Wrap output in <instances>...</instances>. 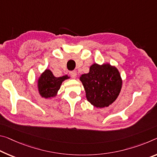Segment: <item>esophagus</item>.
Segmentation results:
<instances>
[{
	"label": "esophagus",
	"instance_id": "34e87169",
	"mask_svg": "<svg viewBox=\"0 0 157 157\" xmlns=\"http://www.w3.org/2000/svg\"><path fill=\"white\" fill-rule=\"evenodd\" d=\"M70 75H71V76L73 78H75L77 77V72L75 71H71V72H70Z\"/></svg>",
	"mask_w": 157,
	"mask_h": 157
}]
</instances>
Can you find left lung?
Here are the masks:
<instances>
[{
	"mask_svg": "<svg viewBox=\"0 0 157 157\" xmlns=\"http://www.w3.org/2000/svg\"><path fill=\"white\" fill-rule=\"evenodd\" d=\"M87 101L97 108L113 103L120 93L122 79L118 69L109 63H94L88 73L79 77Z\"/></svg>",
	"mask_w": 157,
	"mask_h": 157,
	"instance_id": "1",
	"label": "left lung"
}]
</instances>
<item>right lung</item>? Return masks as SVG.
<instances>
[{"instance_id": "right-lung-1", "label": "right lung", "mask_w": 157, "mask_h": 157, "mask_svg": "<svg viewBox=\"0 0 157 157\" xmlns=\"http://www.w3.org/2000/svg\"><path fill=\"white\" fill-rule=\"evenodd\" d=\"M68 79H70V77L67 75L56 78L50 70L47 68L37 79V87L40 96L45 99L54 98L57 96L63 82Z\"/></svg>"}]
</instances>
